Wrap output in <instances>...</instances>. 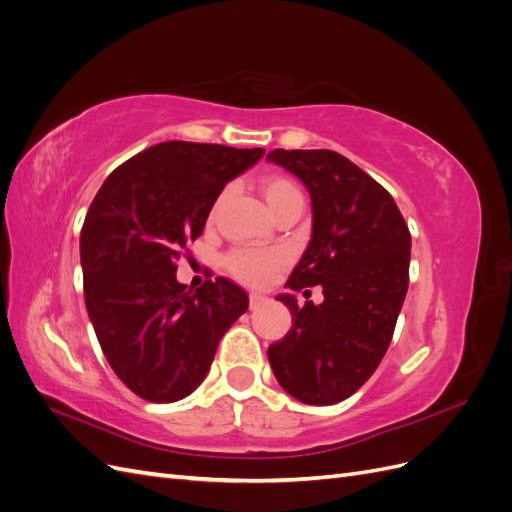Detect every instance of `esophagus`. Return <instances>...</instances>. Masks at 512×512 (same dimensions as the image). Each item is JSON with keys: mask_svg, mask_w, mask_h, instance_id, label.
Masks as SVG:
<instances>
[{"mask_svg": "<svg viewBox=\"0 0 512 512\" xmlns=\"http://www.w3.org/2000/svg\"><path fill=\"white\" fill-rule=\"evenodd\" d=\"M265 301H267L265 294H260V292H250V307H252V309L260 307V305L265 303Z\"/></svg>", "mask_w": 512, "mask_h": 512, "instance_id": "34e87169", "label": "esophagus"}]
</instances>
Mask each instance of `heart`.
<instances>
[{"mask_svg":"<svg viewBox=\"0 0 512 512\" xmlns=\"http://www.w3.org/2000/svg\"><path fill=\"white\" fill-rule=\"evenodd\" d=\"M260 190L267 200L269 209L280 203L284 196L299 192L297 185L282 175H267L260 181ZM284 262H286V254L280 250H254V247H247V250L232 252L226 258V267L232 275L237 277V280L245 284L262 286L273 280L275 273L282 269Z\"/></svg>","mask_w":512,"mask_h":512,"instance_id":"1","label":"heart"}]
</instances>
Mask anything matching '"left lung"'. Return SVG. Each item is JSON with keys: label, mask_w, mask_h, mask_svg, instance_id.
Here are the masks:
<instances>
[{"label": "left lung", "mask_w": 512, "mask_h": 512, "mask_svg": "<svg viewBox=\"0 0 512 512\" xmlns=\"http://www.w3.org/2000/svg\"><path fill=\"white\" fill-rule=\"evenodd\" d=\"M267 160L312 198V241L286 286L320 284L324 294L320 305L277 297L292 329L269 346V363L286 393L331 406L361 389L391 344L408 292L410 230L393 196L335 151L273 149Z\"/></svg>", "instance_id": "8db88e82"}]
</instances>
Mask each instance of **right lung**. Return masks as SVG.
Listing matches in <instances>:
<instances>
[{
	"instance_id": "right-lung-1",
	"label": "right lung",
	"mask_w": 512,
	"mask_h": 512,
	"mask_svg": "<svg viewBox=\"0 0 512 512\" xmlns=\"http://www.w3.org/2000/svg\"><path fill=\"white\" fill-rule=\"evenodd\" d=\"M265 149L166 141L117 166L81 230L85 305L117 378L153 404L188 397L205 380L247 294L226 277L192 290L177 260L203 235L224 185Z\"/></svg>"
}]
</instances>
